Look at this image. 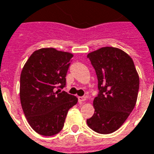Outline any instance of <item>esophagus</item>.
Returning <instances> with one entry per match:
<instances>
[{
    "instance_id": "obj_1",
    "label": "esophagus",
    "mask_w": 154,
    "mask_h": 154,
    "mask_svg": "<svg viewBox=\"0 0 154 154\" xmlns=\"http://www.w3.org/2000/svg\"><path fill=\"white\" fill-rule=\"evenodd\" d=\"M86 100V97H78V102L79 103H82Z\"/></svg>"
}]
</instances>
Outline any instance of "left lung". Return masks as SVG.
Segmentation results:
<instances>
[{
    "label": "left lung",
    "mask_w": 154,
    "mask_h": 154,
    "mask_svg": "<svg viewBox=\"0 0 154 154\" xmlns=\"http://www.w3.org/2000/svg\"><path fill=\"white\" fill-rule=\"evenodd\" d=\"M98 77L99 94L94 116L87 120L93 131L109 134L118 130L133 110L139 76L129 55L118 48L103 47L88 55Z\"/></svg>",
    "instance_id": "obj_1"
}]
</instances>
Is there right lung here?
Returning <instances> with one entry per match:
<instances>
[{
	"mask_svg": "<svg viewBox=\"0 0 154 154\" xmlns=\"http://www.w3.org/2000/svg\"><path fill=\"white\" fill-rule=\"evenodd\" d=\"M72 54L43 48L25 63L20 77V100L30 126L42 136H54L62 130L68 110L77 98L60 89Z\"/></svg>",
	"mask_w": 154,
	"mask_h": 154,
	"instance_id": "1",
	"label": "right lung"
}]
</instances>
